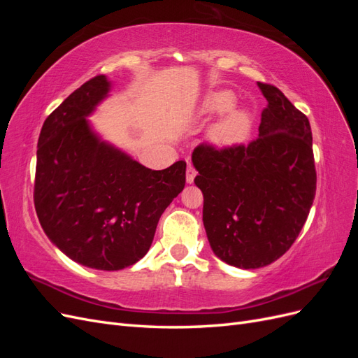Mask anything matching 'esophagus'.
Instances as JSON below:
<instances>
[{"label": "esophagus", "instance_id": "obj_1", "mask_svg": "<svg viewBox=\"0 0 358 358\" xmlns=\"http://www.w3.org/2000/svg\"><path fill=\"white\" fill-rule=\"evenodd\" d=\"M196 175H197L196 169H194L192 166H188V169H187V183H192L194 179H196Z\"/></svg>", "mask_w": 358, "mask_h": 358}]
</instances>
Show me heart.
Instances as JSON below:
<instances>
[{"label":"heart","mask_w":358,"mask_h":358,"mask_svg":"<svg viewBox=\"0 0 358 358\" xmlns=\"http://www.w3.org/2000/svg\"><path fill=\"white\" fill-rule=\"evenodd\" d=\"M236 96L230 91H213L204 96L200 103L199 113L201 116H210L224 113L218 122L209 129L210 143L218 148H233L249 138L254 128V116L245 107H234Z\"/></svg>","instance_id":"b5f03b06"}]
</instances>
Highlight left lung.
<instances>
[{"instance_id": "left-lung-1", "label": "left lung", "mask_w": 358, "mask_h": 358, "mask_svg": "<svg viewBox=\"0 0 358 358\" xmlns=\"http://www.w3.org/2000/svg\"><path fill=\"white\" fill-rule=\"evenodd\" d=\"M257 85L267 100L258 138L221 150L200 145L192 152L212 251L239 268L268 266L288 251L317 189L308 117L275 86Z\"/></svg>"}]
</instances>
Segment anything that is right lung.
<instances>
[{"instance_id": "right-lung-1", "label": "right lung", "mask_w": 358, "mask_h": 358, "mask_svg": "<svg viewBox=\"0 0 358 358\" xmlns=\"http://www.w3.org/2000/svg\"><path fill=\"white\" fill-rule=\"evenodd\" d=\"M112 90L83 83L43 124L34 204L49 241L73 262L121 270L143 258L158 221L185 187L187 162L150 170L95 131L90 116Z\"/></svg>"}]
</instances>
